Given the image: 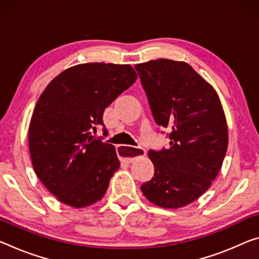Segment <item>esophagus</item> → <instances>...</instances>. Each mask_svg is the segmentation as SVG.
<instances>
[{
	"mask_svg": "<svg viewBox=\"0 0 259 259\" xmlns=\"http://www.w3.org/2000/svg\"><path fill=\"white\" fill-rule=\"evenodd\" d=\"M117 154L118 157H120L121 161L130 163L137 157H143V155H145V150L141 146L133 147L129 145H118Z\"/></svg>",
	"mask_w": 259,
	"mask_h": 259,
	"instance_id": "1",
	"label": "esophagus"
}]
</instances>
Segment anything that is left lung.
I'll return each instance as SVG.
<instances>
[{
    "mask_svg": "<svg viewBox=\"0 0 259 259\" xmlns=\"http://www.w3.org/2000/svg\"><path fill=\"white\" fill-rule=\"evenodd\" d=\"M135 69L155 123L169 133L167 149L149 151L154 175L141 189L160 207L186 206L210 188L223 165L228 146L223 106L186 62L159 59Z\"/></svg>",
    "mask_w": 259,
    "mask_h": 259,
    "instance_id": "8db88e82",
    "label": "left lung"
}]
</instances>
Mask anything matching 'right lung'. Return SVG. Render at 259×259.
I'll list each match as a JSON object with an SVG mask.
<instances>
[{
	"mask_svg": "<svg viewBox=\"0 0 259 259\" xmlns=\"http://www.w3.org/2000/svg\"><path fill=\"white\" fill-rule=\"evenodd\" d=\"M136 79L129 64H78L55 77L40 96L28 146L34 171L60 202L79 208L104 197L120 160L112 144L92 134L104 126L105 109Z\"/></svg>",
	"mask_w": 259,
	"mask_h": 259,
	"instance_id": "add662e5",
	"label": "right lung"
}]
</instances>
